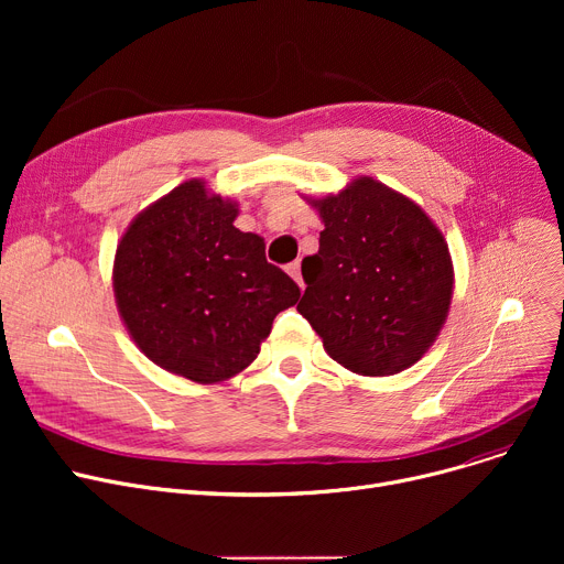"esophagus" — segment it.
Masks as SVG:
<instances>
[{"instance_id":"obj_1","label":"esophagus","mask_w":564,"mask_h":564,"mask_svg":"<svg viewBox=\"0 0 564 564\" xmlns=\"http://www.w3.org/2000/svg\"><path fill=\"white\" fill-rule=\"evenodd\" d=\"M288 274H290L294 281L300 283V288H304V279H302V264H300L297 260H294V262H290V264H288Z\"/></svg>"}]
</instances>
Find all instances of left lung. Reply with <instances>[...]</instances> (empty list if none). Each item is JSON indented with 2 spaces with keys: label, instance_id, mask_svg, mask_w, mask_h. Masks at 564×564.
Listing matches in <instances>:
<instances>
[{
  "label": "left lung",
  "instance_id": "left-lung-1",
  "mask_svg": "<svg viewBox=\"0 0 564 564\" xmlns=\"http://www.w3.org/2000/svg\"><path fill=\"white\" fill-rule=\"evenodd\" d=\"M324 230L304 258L297 311L343 368L389 377L434 345L448 317L455 272L448 242L419 203L368 175L308 198Z\"/></svg>",
  "mask_w": 564,
  "mask_h": 564
}]
</instances>
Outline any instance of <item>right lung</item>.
<instances>
[{"instance_id":"obj_1","label":"right lung","mask_w":564,"mask_h":564,"mask_svg":"<svg viewBox=\"0 0 564 564\" xmlns=\"http://www.w3.org/2000/svg\"><path fill=\"white\" fill-rule=\"evenodd\" d=\"M235 200L187 181L141 210L113 258V297L137 347L196 383L249 368L300 288L232 221Z\"/></svg>"}]
</instances>
